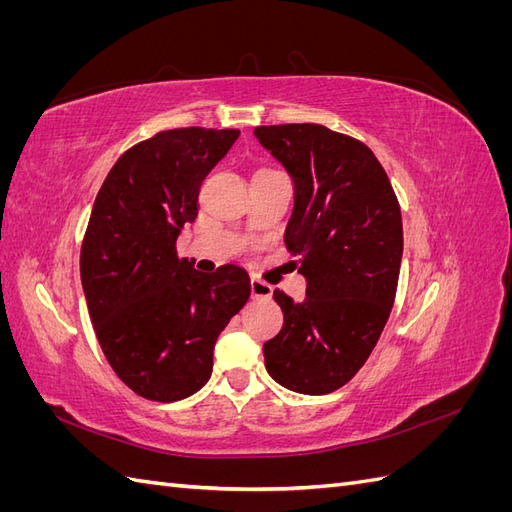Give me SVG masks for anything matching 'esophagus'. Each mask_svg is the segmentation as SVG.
Instances as JSON below:
<instances>
[{
  "label": "esophagus",
  "instance_id": "obj_1",
  "mask_svg": "<svg viewBox=\"0 0 512 512\" xmlns=\"http://www.w3.org/2000/svg\"><path fill=\"white\" fill-rule=\"evenodd\" d=\"M252 297L254 299H271L273 297V286L262 282V280H252Z\"/></svg>",
  "mask_w": 512,
  "mask_h": 512
}]
</instances>
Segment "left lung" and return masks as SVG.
I'll return each instance as SVG.
<instances>
[{"instance_id":"obj_1","label":"left lung","mask_w":512,"mask_h":512,"mask_svg":"<svg viewBox=\"0 0 512 512\" xmlns=\"http://www.w3.org/2000/svg\"><path fill=\"white\" fill-rule=\"evenodd\" d=\"M256 138L294 179L286 245L299 254L307 297L273 299L284 327L265 344L271 378L327 395L354 378L395 303L404 226L389 175L365 143L318 123L258 126Z\"/></svg>"}]
</instances>
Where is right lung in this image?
<instances>
[{"label":"right lung","mask_w":512,"mask_h":512,"mask_svg":"<svg viewBox=\"0 0 512 512\" xmlns=\"http://www.w3.org/2000/svg\"><path fill=\"white\" fill-rule=\"evenodd\" d=\"M237 136L198 126L153 134L121 153L91 209L81 245L89 318L108 365L145 399L203 389L218 335L250 299L241 267L200 273L177 254L200 183Z\"/></svg>","instance_id":"1"}]
</instances>
